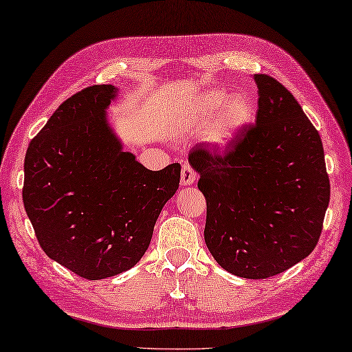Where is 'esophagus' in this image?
I'll use <instances>...</instances> for the list:
<instances>
[{"label": "esophagus", "mask_w": 352, "mask_h": 352, "mask_svg": "<svg viewBox=\"0 0 352 352\" xmlns=\"http://www.w3.org/2000/svg\"><path fill=\"white\" fill-rule=\"evenodd\" d=\"M196 179H197V175H196V171H194V168L190 166V164H184L182 170H181L182 185H191L196 182Z\"/></svg>", "instance_id": "34e87169"}]
</instances>
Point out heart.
<instances>
[{"label":"heart","instance_id":"heart-1","mask_svg":"<svg viewBox=\"0 0 352 352\" xmlns=\"http://www.w3.org/2000/svg\"><path fill=\"white\" fill-rule=\"evenodd\" d=\"M253 107L245 95H230L223 89L209 90L200 96L191 123L206 126V138L218 147L230 144L252 119Z\"/></svg>","mask_w":352,"mask_h":352}]
</instances>
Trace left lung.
<instances>
[{
    "label": "left lung",
    "mask_w": 352,
    "mask_h": 352,
    "mask_svg": "<svg viewBox=\"0 0 352 352\" xmlns=\"http://www.w3.org/2000/svg\"><path fill=\"white\" fill-rule=\"evenodd\" d=\"M257 114L224 153L196 146L188 161L206 199L205 241L221 268L268 278L316 247L330 201L316 128L283 84L254 75Z\"/></svg>",
    "instance_id": "8db88e82"
}]
</instances>
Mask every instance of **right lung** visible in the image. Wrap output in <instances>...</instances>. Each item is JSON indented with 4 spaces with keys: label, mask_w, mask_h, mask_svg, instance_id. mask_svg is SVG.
Listing matches in <instances>:
<instances>
[{
    "label": "right lung",
    "mask_w": 352,
    "mask_h": 352,
    "mask_svg": "<svg viewBox=\"0 0 352 352\" xmlns=\"http://www.w3.org/2000/svg\"><path fill=\"white\" fill-rule=\"evenodd\" d=\"M111 84L91 85L61 104L31 140L22 199L43 252L76 276L99 280L142 259L181 166L152 171L122 144L105 111Z\"/></svg>",
    "instance_id": "right-lung-1"
}]
</instances>
